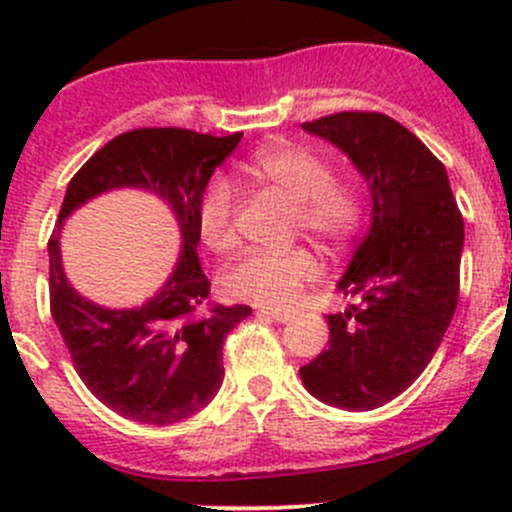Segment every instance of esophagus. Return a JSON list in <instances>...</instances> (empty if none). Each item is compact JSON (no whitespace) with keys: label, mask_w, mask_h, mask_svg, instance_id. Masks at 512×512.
Segmentation results:
<instances>
[{"label":"esophagus","mask_w":512,"mask_h":512,"mask_svg":"<svg viewBox=\"0 0 512 512\" xmlns=\"http://www.w3.org/2000/svg\"><path fill=\"white\" fill-rule=\"evenodd\" d=\"M257 317H265V319H272V322H277V324H285V322H289V319L294 317L292 312H282V309H257Z\"/></svg>","instance_id":"34e87169"}]
</instances>
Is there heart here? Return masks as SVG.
<instances>
[{
	"label": "heart",
	"mask_w": 512,
	"mask_h": 512,
	"mask_svg": "<svg viewBox=\"0 0 512 512\" xmlns=\"http://www.w3.org/2000/svg\"><path fill=\"white\" fill-rule=\"evenodd\" d=\"M242 173L255 185L270 188L292 203V230L304 232L319 245L342 247L359 232L366 218V195L359 183L334 178L332 160L307 146L260 148ZM237 195L227 178H213L198 200V227L205 245L225 252L235 245ZM319 275V265L307 250H255L232 262L220 277L230 299L287 307L307 282Z\"/></svg>",
	"instance_id": "b5f03b06"
}]
</instances>
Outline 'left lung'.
<instances>
[{"label":"left lung","instance_id":"8db88e82","mask_svg":"<svg viewBox=\"0 0 512 512\" xmlns=\"http://www.w3.org/2000/svg\"><path fill=\"white\" fill-rule=\"evenodd\" d=\"M356 165L371 193V227L327 314L329 349L299 369L314 399L379 409L421 376L458 304L463 218L443 163L384 113L342 111L302 123Z\"/></svg>","mask_w":512,"mask_h":512}]
</instances>
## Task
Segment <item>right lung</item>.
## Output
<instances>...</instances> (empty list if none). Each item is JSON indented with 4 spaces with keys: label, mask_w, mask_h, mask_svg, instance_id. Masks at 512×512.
<instances>
[{
    "label": "right lung",
    "mask_w": 512,
    "mask_h": 512,
    "mask_svg": "<svg viewBox=\"0 0 512 512\" xmlns=\"http://www.w3.org/2000/svg\"><path fill=\"white\" fill-rule=\"evenodd\" d=\"M242 133L136 128L108 141L71 178L49 240L51 317L81 381L131 421L170 426L198 414L223 384V344L252 309L203 304L210 280L198 260V200ZM138 187L164 200L181 230V257L164 287L138 308L108 310L81 298L60 265V225L98 194Z\"/></svg>",
    "instance_id": "obj_1"
}]
</instances>
